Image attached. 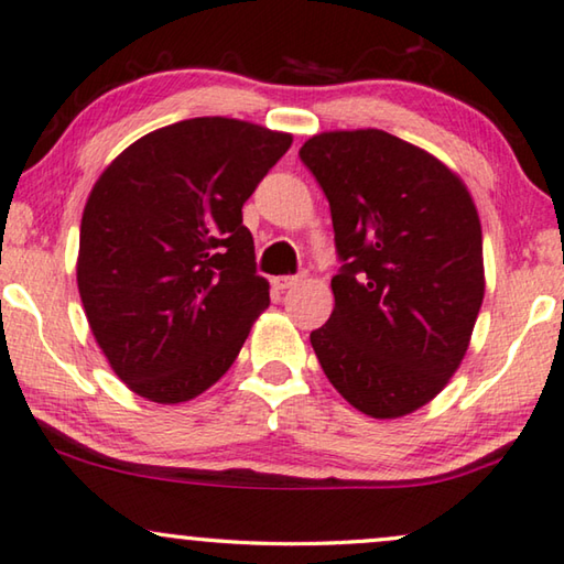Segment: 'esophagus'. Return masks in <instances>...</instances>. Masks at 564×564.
I'll return each instance as SVG.
<instances>
[{
	"mask_svg": "<svg viewBox=\"0 0 564 564\" xmlns=\"http://www.w3.org/2000/svg\"><path fill=\"white\" fill-rule=\"evenodd\" d=\"M297 282H302V274H280V276H274V280H272L276 290H290Z\"/></svg>",
	"mask_w": 564,
	"mask_h": 564,
	"instance_id": "esophagus-1",
	"label": "esophagus"
}]
</instances>
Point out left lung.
<instances>
[{"label":"left lung","mask_w":564,"mask_h":564,"mask_svg":"<svg viewBox=\"0 0 564 564\" xmlns=\"http://www.w3.org/2000/svg\"><path fill=\"white\" fill-rule=\"evenodd\" d=\"M300 160L329 202L339 257L335 310L310 343L352 408L402 417L467 352L485 297L473 197L440 160L382 129L317 134Z\"/></svg>","instance_id":"1"}]
</instances>
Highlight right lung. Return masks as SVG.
Listing matches in <instances>:
<instances>
[{
	"label": "right lung",
	"mask_w": 564,
	"mask_h": 564,
	"mask_svg": "<svg viewBox=\"0 0 564 564\" xmlns=\"http://www.w3.org/2000/svg\"><path fill=\"white\" fill-rule=\"evenodd\" d=\"M292 137L227 117L144 134L87 199L77 284L91 335L129 390L187 402L215 384L270 304L242 225Z\"/></svg>",
	"instance_id": "add662e5"
}]
</instances>
